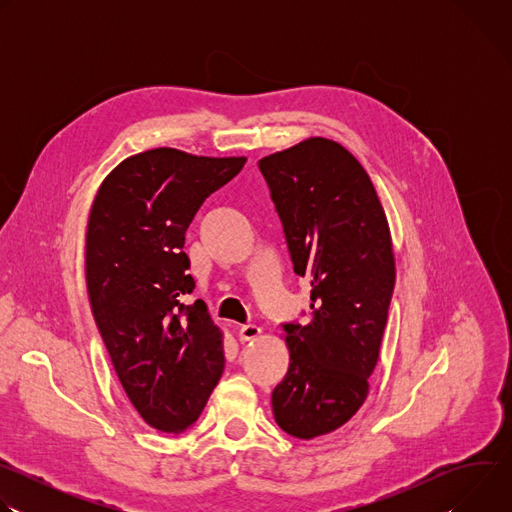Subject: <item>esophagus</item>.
I'll use <instances>...</instances> for the list:
<instances>
[{"instance_id": "esophagus-1", "label": "esophagus", "mask_w": 512, "mask_h": 512, "mask_svg": "<svg viewBox=\"0 0 512 512\" xmlns=\"http://www.w3.org/2000/svg\"><path fill=\"white\" fill-rule=\"evenodd\" d=\"M259 336H261V328L255 326V324H247V326L239 328V340L241 342H249V340H255Z\"/></svg>"}]
</instances>
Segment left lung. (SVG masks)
Wrapping results in <instances>:
<instances>
[{
    "instance_id": "1",
    "label": "left lung",
    "mask_w": 512,
    "mask_h": 512,
    "mask_svg": "<svg viewBox=\"0 0 512 512\" xmlns=\"http://www.w3.org/2000/svg\"><path fill=\"white\" fill-rule=\"evenodd\" d=\"M294 271L310 279L312 322L285 324L289 369L273 389L277 425L300 440L344 425L369 395L395 255L387 214L358 160L308 137L259 160Z\"/></svg>"
}]
</instances>
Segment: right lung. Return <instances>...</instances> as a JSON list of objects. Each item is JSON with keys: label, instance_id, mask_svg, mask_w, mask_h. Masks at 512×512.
<instances>
[{"label": "right lung", "instance_id": "obj_1", "mask_svg": "<svg viewBox=\"0 0 512 512\" xmlns=\"http://www.w3.org/2000/svg\"><path fill=\"white\" fill-rule=\"evenodd\" d=\"M245 162L174 148L141 152L109 172L91 206V310L131 405L164 433L200 417L225 371L223 332L206 304H182L194 289L182 249L202 202Z\"/></svg>", "mask_w": 512, "mask_h": 512}]
</instances>
